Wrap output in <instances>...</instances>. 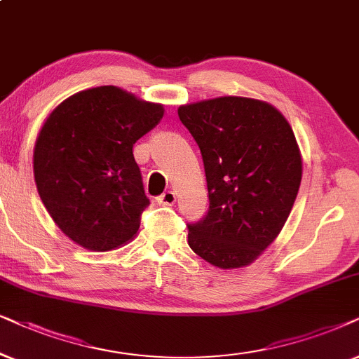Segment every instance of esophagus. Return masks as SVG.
<instances>
[{"label": "esophagus", "instance_id": "esophagus-1", "mask_svg": "<svg viewBox=\"0 0 359 359\" xmlns=\"http://www.w3.org/2000/svg\"><path fill=\"white\" fill-rule=\"evenodd\" d=\"M157 203L167 205V207H170V205L175 203V194L172 192V190H167V192H164L162 195H159V197H157Z\"/></svg>", "mask_w": 359, "mask_h": 359}]
</instances>
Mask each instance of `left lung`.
I'll list each match as a JSON object with an SVG mask.
<instances>
[{
  "instance_id": "obj_1",
  "label": "left lung",
  "mask_w": 359,
  "mask_h": 359,
  "mask_svg": "<svg viewBox=\"0 0 359 359\" xmlns=\"http://www.w3.org/2000/svg\"><path fill=\"white\" fill-rule=\"evenodd\" d=\"M200 147L208 210L189 224V246L210 264H251L287 222L302 180L294 131L279 109L255 98L219 97L179 107Z\"/></svg>"
}]
</instances>
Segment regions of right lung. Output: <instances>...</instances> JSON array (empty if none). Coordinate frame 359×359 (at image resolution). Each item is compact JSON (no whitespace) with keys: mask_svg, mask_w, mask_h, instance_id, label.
<instances>
[{"mask_svg":"<svg viewBox=\"0 0 359 359\" xmlns=\"http://www.w3.org/2000/svg\"><path fill=\"white\" fill-rule=\"evenodd\" d=\"M164 107L104 85L64 100L34 147V179L57 226L90 251H111L136 236L149 205L133 146Z\"/></svg>","mask_w":359,"mask_h":359,"instance_id":"right-lung-1","label":"right lung"}]
</instances>
